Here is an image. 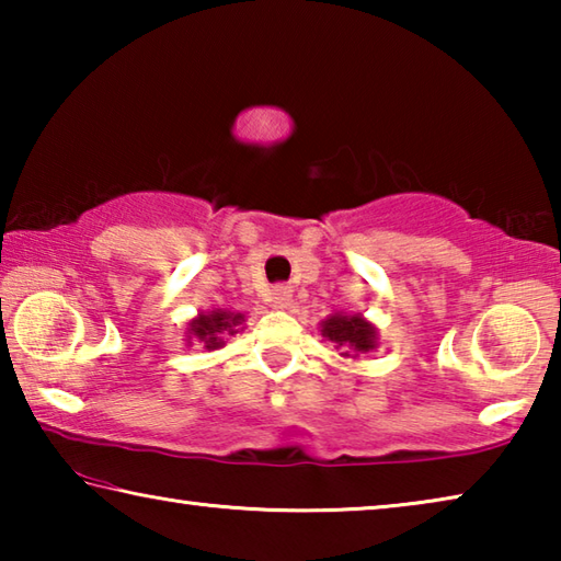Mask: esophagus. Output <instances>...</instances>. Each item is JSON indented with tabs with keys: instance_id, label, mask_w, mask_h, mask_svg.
Segmentation results:
<instances>
[{
	"instance_id": "obj_1",
	"label": "esophagus",
	"mask_w": 561,
	"mask_h": 561,
	"mask_svg": "<svg viewBox=\"0 0 561 561\" xmlns=\"http://www.w3.org/2000/svg\"><path fill=\"white\" fill-rule=\"evenodd\" d=\"M270 299L274 307H287V304L291 301V287H287V284H277V287L272 289Z\"/></svg>"
}]
</instances>
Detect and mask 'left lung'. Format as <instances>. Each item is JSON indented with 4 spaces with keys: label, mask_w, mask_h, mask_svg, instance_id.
I'll list each match as a JSON object with an SVG mask.
<instances>
[{
    "label": "left lung",
    "mask_w": 561,
    "mask_h": 561,
    "mask_svg": "<svg viewBox=\"0 0 561 561\" xmlns=\"http://www.w3.org/2000/svg\"><path fill=\"white\" fill-rule=\"evenodd\" d=\"M321 336L334 341L336 348H344V356L356 358L358 354H368L376 344V327L358 314H331L321 321Z\"/></svg>",
    "instance_id": "8db88e82"
}]
</instances>
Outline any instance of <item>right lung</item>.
I'll list each match as a JSON object with an SVG mask.
<instances>
[{
    "label": "right lung",
    "instance_id": "1",
    "mask_svg": "<svg viewBox=\"0 0 561 561\" xmlns=\"http://www.w3.org/2000/svg\"><path fill=\"white\" fill-rule=\"evenodd\" d=\"M244 321V314H234L227 309H213L201 311L193 321L187 324V344L197 341V346H205L207 351L222 348L225 336H232L240 331Z\"/></svg>",
    "mask_w": 561,
    "mask_h": 561
}]
</instances>
